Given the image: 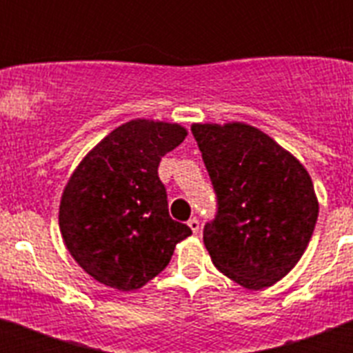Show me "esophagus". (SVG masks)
I'll list each match as a JSON object with an SVG mask.
<instances>
[{"label":"esophagus","mask_w":353,"mask_h":353,"mask_svg":"<svg viewBox=\"0 0 353 353\" xmlns=\"http://www.w3.org/2000/svg\"><path fill=\"white\" fill-rule=\"evenodd\" d=\"M187 224H189V228H191L194 235L199 232V221L196 219V217H191V219H189V223H187Z\"/></svg>","instance_id":"obj_1"}]
</instances>
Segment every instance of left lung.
<instances>
[{
  "instance_id": "left-lung-1",
  "label": "left lung",
  "mask_w": 353,
  "mask_h": 353,
  "mask_svg": "<svg viewBox=\"0 0 353 353\" xmlns=\"http://www.w3.org/2000/svg\"><path fill=\"white\" fill-rule=\"evenodd\" d=\"M217 194L205 224L212 263L248 290L272 286L297 265L313 235L318 198L297 157L256 127L192 123Z\"/></svg>"
}]
</instances>
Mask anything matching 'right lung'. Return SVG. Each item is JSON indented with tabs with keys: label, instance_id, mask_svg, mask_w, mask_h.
Returning <instances> with one entry per match:
<instances>
[{
	"label": "right lung",
	"instance_id": "obj_1",
	"mask_svg": "<svg viewBox=\"0 0 353 353\" xmlns=\"http://www.w3.org/2000/svg\"><path fill=\"white\" fill-rule=\"evenodd\" d=\"M185 136L179 123L136 118L109 132L70 174L60 201L61 236L81 269L102 285L141 288L192 233L170 217L157 173Z\"/></svg>",
	"mask_w": 353,
	"mask_h": 353
}]
</instances>
